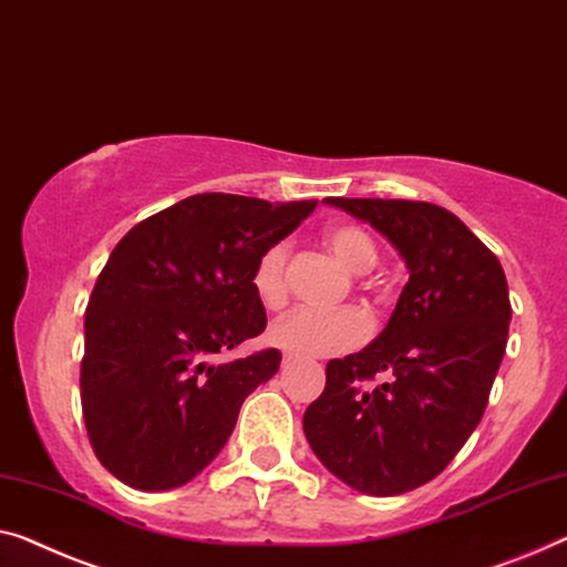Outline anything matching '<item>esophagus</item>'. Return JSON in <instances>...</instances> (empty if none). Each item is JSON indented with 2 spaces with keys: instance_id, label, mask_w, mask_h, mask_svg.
Listing matches in <instances>:
<instances>
[{
  "instance_id": "esophagus-1",
  "label": "esophagus",
  "mask_w": 567,
  "mask_h": 567,
  "mask_svg": "<svg viewBox=\"0 0 567 567\" xmlns=\"http://www.w3.org/2000/svg\"><path fill=\"white\" fill-rule=\"evenodd\" d=\"M292 364H295V357H290V353H285V357H282V369L292 367Z\"/></svg>"
}]
</instances>
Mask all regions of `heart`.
I'll return each instance as SVG.
<instances>
[{
  "instance_id": "obj_1",
  "label": "heart",
  "mask_w": 567,
  "mask_h": 567,
  "mask_svg": "<svg viewBox=\"0 0 567 567\" xmlns=\"http://www.w3.org/2000/svg\"><path fill=\"white\" fill-rule=\"evenodd\" d=\"M326 247L351 275H367L379 259L377 241L357 224L331 226L326 231ZM287 275H290V247L277 241L261 251L251 272V290L261 306L269 310L285 306L287 292H290ZM369 318L361 310L343 308L320 312L300 308L275 320L267 338L290 357L318 359L357 349L369 338Z\"/></svg>"
}]
</instances>
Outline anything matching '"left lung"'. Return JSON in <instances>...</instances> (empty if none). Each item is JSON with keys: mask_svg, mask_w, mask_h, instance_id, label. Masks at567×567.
I'll use <instances>...</instances> for the list:
<instances>
[{"mask_svg": "<svg viewBox=\"0 0 567 567\" xmlns=\"http://www.w3.org/2000/svg\"><path fill=\"white\" fill-rule=\"evenodd\" d=\"M392 241L410 280L367 349L331 359L302 430L357 492L394 496L433 481L484 417L509 336L499 259L458 216L425 200L326 198ZM377 373L388 382L369 385Z\"/></svg>", "mask_w": 567, "mask_h": 567, "instance_id": "left-lung-1", "label": "left lung"}]
</instances>
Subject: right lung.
Segmentation results:
<instances>
[{
	"label": "right lung",
	"mask_w": 567,
	"mask_h": 567,
	"mask_svg": "<svg viewBox=\"0 0 567 567\" xmlns=\"http://www.w3.org/2000/svg\"><path fill=\"white\" fill-rule=\"evenodd\" d=\"M316 206L200 193L140 221L109 255L83 323L81 408L101 466L126 486L188 484L229 441L241 402L277 374V349L218 357L267 328L251 272Z\"/></svg>",
	"instance_id": "1"
}]
</instances>
